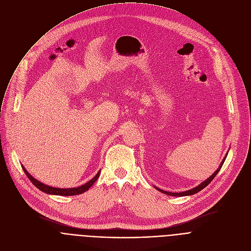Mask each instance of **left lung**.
Here are the masks:
<instances>
[{"mask_svg": "<svg viewBox=\"0 0 251 251\" xmlns=\"http://www.w3.org/2000/svg\"><path fill=\"white\" fill-rule=\"evenodd\" d=\"M227 153H228V152H227ZM226 156H227V154L226 155V157H225L224 160L222 161V163H221L219 169H218L216 172H214L208 178H206V180H205L204 182H202L201 185L197 186L196 188H193V189H191V190H189V191L182 192V193H171V192H166V191H163V190H161V189H159V188H157V187H155V189H157L159 192H161V193H163V194H165V195L173 196V197H184V196H192V195H195V194L201 192L202 189H204V188L213 180L214 176H216L218 175V173H219L220 170L222 169V167H223V165H224V163H225V161H226Z\"/></svg>", "mask_w": 251, "mask_h": 251, "instance_id": "left-lung-1", "label": "left lung"}]
</instances>
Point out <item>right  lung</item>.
<instances>
[{"label":"right lung","instance_id":"1","mask_svg":"<svg viewBox=\"0 0 251 251\" xmlns=\"http://www.w3.org/2000/svg\"><path fill=\"white\" fill-rule=\"evenodd\" d=\"M25 174L26 175V176L29 178L30 182L37 187L39 190H41L42 192L46 193V194H50V195H57V196H75V195H80L84 192H86L87 190H89V188L96 182V180L98 178L99 175H100V171L96 174V176L91 178V180L89 182H87L86 184L80 186V187H77V188H69V189H58V188H53V187H50V186H47L43 183H41L40 181L35 180V178L30 176L28 174V172L25 169L24 166H22Z\"/></svg>","mask_w":251,"mask_h":251}]
</instances>
